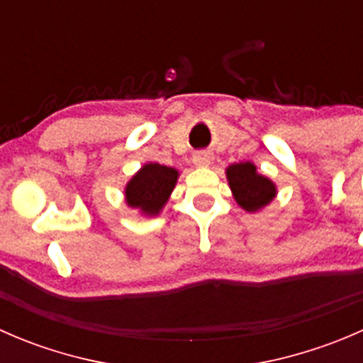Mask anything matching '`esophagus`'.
<instances>
[{"label":"esophagus","instance_id":"esophagus-1","mask_svg":"<svg viewBox=\"0 0 363 363\" xmlns=\"http://www.w3.org/2000/svg\"><path fill=\"white\" fill-rule=\"evenodd\" d=\"M193 163H195L196 167H208V164H211V155L205 151L195 152V155H193Z\"/></svg>","mask_w":363,"mask_h":363}]
</instances>
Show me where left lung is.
<instances>
[{
  "label": "left lung",
  "mask_w": 363,
  "mask_h": 363,
  "mask_svg": "<svg viewBox=\"0 0 363 363\" xmlns=\"http://www.w3.org/2000/svg\"><path fill=\"white\" fill-rule=\"evenodd\" d=\"M230 189L237 203L247 212H256L269 205L276 196V184L265 175L258 174L251 161L233 163L226 168Z\"/></svg>",
  "instance_id": "obj_1"
}]
</instances>
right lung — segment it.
I'll use <instances>...</instances> for the list:
<instances>
[{"label":"right lung","instance_id":"1","mask_svg":"<svg viewBox=\"0 0 363 363\" xmlns=\"http://www.w3.org/2000/svg\"><path fill=\"white\" fill-rule=\"evenodd\" d=\"M179 172L160 163H147L131 177L126 184L124 196L131 208H138L145 216H156L168 202L174 191Z\"/></svg>","mask_w":363,"mask_h":363}]
</instances>
